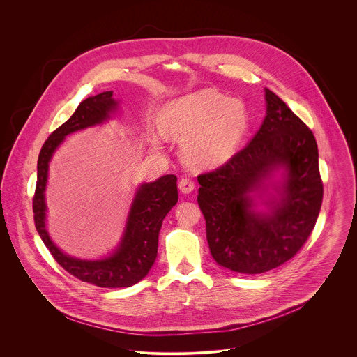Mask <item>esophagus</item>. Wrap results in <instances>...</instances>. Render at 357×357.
Segmentation results:
<instances>
[{"instance_id":"1","label":"esophagus","mask_w":357,"mask_h":357,"mask_svg":"<svg viewBox=\"0 0 357 357\" xmlns=\"http://www.w3.org/2000/svg\"><path fill=\"white\" fill-rule=\"evenodd\" d=\"M178 188L183 194H191L195 188V183L191 180V178H187V177H183L180 181H178Z\"/></svg>"}]
</instances>
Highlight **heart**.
I'll return each instance as SVG.
<instances>
[{"label": "heart", "instance_id": "1", "mask_svg": "<svg viewBox=\"0 0 357 357\" xmlns=\"http://www.w3.org/2000/svg\"><path fill=\"white\" fill-rule=\"evenodd\" d=\"M169 133L185 139L184 155L195 166L211 167L227 162L250 126L246 105L211 89H202L176 100L163 111Z\"/></svg>", "mask_w": 357, "mask_h": 357}]
</instances>
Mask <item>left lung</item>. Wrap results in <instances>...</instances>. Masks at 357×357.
Masks as SVG:
<instances>
[{"label":"left lung","instance_id":"8db88e82","mask_svg":"<svg viewBox=\"0 0 357 357\" xmlns=\"http://www.w3.org/2000/svg\"><path fill=\"white\" fill-rule=\"evenodd\" d=\"M265 102L266 115L250 143L198 176L210 253L218 265L246 275L264 273L297 255L323 201L312 130L266 88Z\"/></svg>","mask_w":357,"mask_h":357}]
</instances>
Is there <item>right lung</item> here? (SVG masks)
I'll return each instance as SVG.
<instances>
[{"label":"right lung","mask_w":357,"mask_h":357,"mask_svg":"<svg viewBox=\"0 0 357 357\" xmlns=\"http://www.w3.org/2000/svg\"><path fill=\"white\" fill-rule=\"evenodd\" d=\"M118 109L112 91L79 102L75 112L44 143L37 163V187L33 199L36 228L60 266L77 279L99 287H130L147 276L158 255V235L162 221L178 201L177 177L166 174L153 183H143L133 198L118 248L100 259H81L63 253L47 231L45 190L50 162L66 136L102 125Z\"/></svg>","instance_id":"right-lung-1"}]
</instances>
